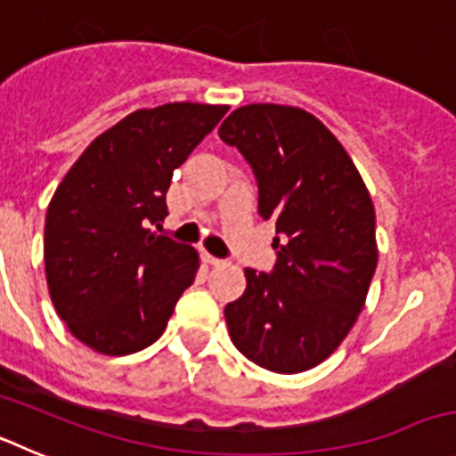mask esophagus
I'll list each match as a JSON object with an SVG mask.
<instances>
[{
    "mask_svg": "<svg viewBox=\"0 0 456 456\" xmlns=\"http://www.w3.org/2000/svg\"><path fill=\"white\" fill-rule=\"evenodd\" d=\"M200 257H203V263H205V265H209V267H219V265H224V260H221V257L209 256L208 251L200 253Z\"/></svg>",
    "mask_w": 456,
    "mask_h": 456,
    "instance_id": "esophagus-1",
    "label": "esophagus"
}]
</instances>
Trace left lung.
Returning <instances> with one entry per match:
<instances>
[{
    "mask_svg": "<svg viewBox=\"0 0 456 456\" xmlns=\"http://www.w3.org/2000/svg\"><path fill=\"white\" fill-rule=\"evenodd\" d=\"M257 180V212L276 224L272 273L244 269L225 305L228 333L248 361L294 374L331 356L363 310L374 269V205L352 157L299 107L247 104L219 127Z\"/></svg>",
    "mask_w": 456,
    "mask_h": 456,
    "instance_id": "8db88e82",
    "label": "left lung"
}]
</instances>
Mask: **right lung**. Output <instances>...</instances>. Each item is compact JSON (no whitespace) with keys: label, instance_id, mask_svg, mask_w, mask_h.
Wrapping results in <instances>:
<instances>
[{"label":"right lung","instance_id":"add662e5","mask_svg":"<svg viewBox=\"0 0 456 456\" xmlns=\"http://www.w3.org/2000/svg\"><path fill=\"white\" fill-rule=\"evenodd\" d=\"M228 111L171 102L109 127L72 164L45 216V276L70 333L107 356L146 349L199 272V251L155 235L173 171Z\"/></svg>","mask_w":456,"mask_h":456}]
</instances>
